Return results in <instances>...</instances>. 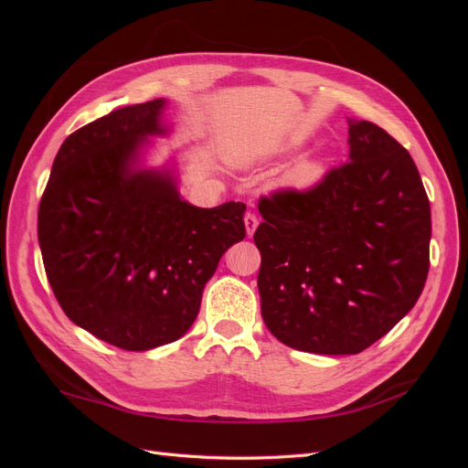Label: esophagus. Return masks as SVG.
<instances>
[{
    "label": "esophagus",
    "mask_w": 468,
    "mask_h": 468,
    "mask_svg": "<svg viewBox=\"0 0 468 468\" xmlns=\"http://www.w3.org/2000/svg\"><path fill=\"white\" fill-rule=\"evenodd\" d=\"M244 224H246V232H248V236H251L253 232H256L260 220H258V217H256V215H251V212H248V215L244 217Z\"/></svg>",
    "instance_id": "34e87169"
}]
</instances>
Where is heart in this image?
<instances>
[{
    "label": "heart",
    "instance_id": "b5f03b06",
    "mask_svg": "<svg viewBox=\"0 0 468 468\" xmlns=\"http://www.w3.org/2000/svg\"><path fill=\"white\" fill-rule=\"evenodd\" d=\"M325 172H328V165H325L324 160L303 158L281 174L279 187L294 193H306L320 186L322 179L325 177Z\"/></svg>",
    "mask_w": 468,
    "mask_h": 468
}]
</instances>
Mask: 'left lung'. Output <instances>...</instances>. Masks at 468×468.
<instances>
[{"label":"left lung","instance_id":"1","mask_svg":"<svg viewBox=\"0 0 468 468\" xmlns=\"http://www.w3.org/2000/svg\"><path fill=\"white\" fill-rule=\"evenodd\" d=\"M349 162L306 193L258 205L263 322L285 346L353 356L388 334L423 291L431 212L404 146L349 119Z\"/></svg>","mask_w":468,"mask_h":468}]
</instances>
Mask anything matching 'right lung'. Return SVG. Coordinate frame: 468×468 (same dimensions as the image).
Segmentation results:
<instances>
[{"label": "right lung", "mask_w": 468, "mask_h": 468, "mask_svg": "<svg viewBox=\"0 0 468 468\" xmlns=\"http://www.w3.org/2000/svg\"><path fill=\"white\" fill-rule=\"evenodd\" d=\"M165 99L111 111L69 134L38 205V244L66 316L126 351L172 344L199 314L222 253L244 239V203L183 201L169 167H143L165 136Z\"/></svg>", "instance_id": "obj_1"}]
</instances>
